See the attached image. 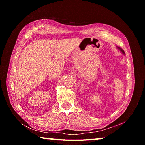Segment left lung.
<instances>
[{"instance_id": "1", "label": "left lung", "mask_w": 145, "mask_h": 145, "mask_svg": "<svg viewBox=\"0 0 145 145\" xmlns=\"http://www.w3.org/2000/svg\"><path fill=\"white\" fill-rule=\"evenodd\" d=\"M119 49H120V50H121L122 52H123V54H125V52H124V51L123 50H121V48H119Z\"/></svg>"}]
</instances>
